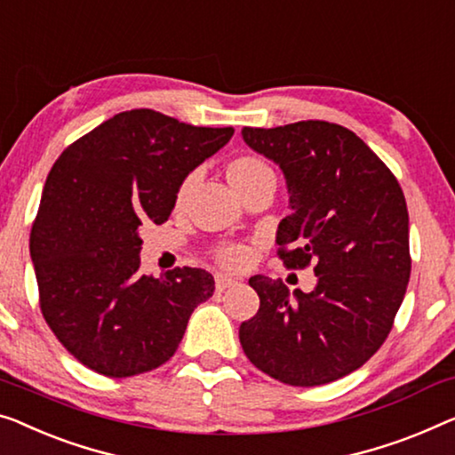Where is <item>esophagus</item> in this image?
<instances>
[{"mask_svg":"<svg viewBox=\"0 0 455 455\" xmlns=\"http://www.w3.org/2000/svg\"><path fill=\"white\" fill-rule=\"evenodd\" d=\"M235 283H239V280H235V277L216 275V290H219V292H222V290H227L230 286H235Z\"/></svg>","mask_w":455,"mask_h":455,"instance_id":"1","label":"esophagus"}]
</instances>
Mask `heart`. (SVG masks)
I'll use <instances>...</instances> for the list:
<instances>
[{"label": "heart", "instance_id": "heart-1", "mask_svg": "<svg viewBox=\"0 0 455 455\" xmlns=\"http://www.w3.org/2000/svg\"><path fill=\"white\" fill-rule=\"evenodd\" d=\"M225 175L230 188H233L241 198L249 192V189L267 184V181H275V175L271 172V167L261 157H257V155H239V157L230 159L225 167ZM196 181H198V173H189L181 180L178 189H175L173 208L178 210V212L186 208ZM214 257L222 267L239 269L249 263L251 249L245 245H220L214 251Z\"/></svg>", "mask_w": 455, "mask_h": 455}]
</instances>
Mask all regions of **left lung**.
<instances>
[{
	"label": "left lung",
	"mask_w": 455,
	"mask_h": 455,
	"mask_svg": "<svg viewBox=\"0 0 455 455\" xmlns=\"http://www.w3.org/2000/svg\"><path fill=\"white\" fill-rule=\"evenodd\" d=\"M280 165L290 212L277 227L288 269L315 266L313 292L253 275L259 310L241 324L249 362L290 386H321L355 371L388 337L411 277L409 210L378 155L345 126L302 120L241 131Z\"/></svg>",
	"instance_id": "8db88e82"
}]
</instances>
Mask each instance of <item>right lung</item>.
Listing matches in <instances>:
<instances>
[{
  "label": "right lung",
  "instance_id": "add662e5",
  "mask_svg": "<svg viewBox=\"0 0 455 455\" xmlns=\"http://www.w3.org/2000/svg\"><path fill=\"white\" fill-rule=\"evenodd\" d=\"M233 132L140 108L101 122L54 161L30 257L46 324L90 370L128 378L159 368L212 296L206 269L142 275L139 228L169 219L181 180Z\"/></svg>",
  "mask_w": 455,
  "mask_h": 455
}]
</instances>
